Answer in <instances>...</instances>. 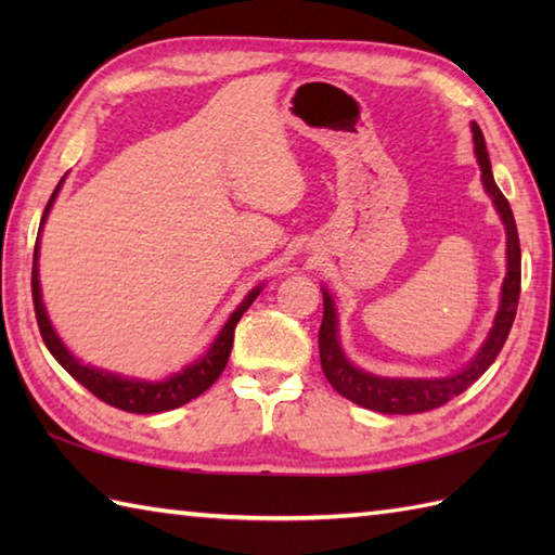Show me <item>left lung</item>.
Instances as JSON below:
<instances>
[{"instance_id":"1","label":"left lung","mask_w":555,"mask_h":555,"mask_svg":"<svg viewBox=\"0 0 555 555\" xmlns=\"http://www.w3.org/2000/svg\"><path fill=\"white\" fill-rule=\"evenodd\" d=\"M473 140L475 155L481 169V183H485V191L493 199V207L499 209V215L505 223V235H508V250H505L508 253V274L503 279L496 320H493L485 346H481L477 356L467 362L465 370H460L451 376H441V379H388V376H376L358 370L356 364L348 362L346 352L340 350L338 344V317L334 300L326 291H322L324 317L320 326V360L324 376L340 396L362 408L384 412V415H415V412L441 408L448 400L473 386L479 376L491 367V362L499 358L505 338L511 334V326L517 312V300H520V238H517V227L508 199H505L501 188L493 181L485 133H481V128L475 121Z\"/></svg>"}]
</instances>
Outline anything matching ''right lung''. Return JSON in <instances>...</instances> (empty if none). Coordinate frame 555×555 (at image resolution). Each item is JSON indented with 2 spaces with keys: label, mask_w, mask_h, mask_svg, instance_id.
I'll return each mask as SVG.
<instances>
[{
  "label": "right lung",
  "mask_w": 555,
  "mask_h": 555,
  "mask_svg": "<svg viewBox=\"0 0 555 555\" xmlns=\"http://www.w3.org/2000/svg\"><path fill=\"white\" fill-rule=\"evenodd\" d=\"M62 183H64V179L59 181V185L54 188V193L50 197V203H47V207H44L38 235L42 233L44 219H47V215H50V209L54 205V199L59 195V188H62ZM38 245H40V238H38V243H35V253H33V284L30 286H33L35 317H38V326H40V334H42L47 350H50L54 360L62 364V367L70 376H74L78 384L86 386L92 396H98L107 405H114V408L126 410V412H135V415H152V412L181 408L185 403H191V400L197 398L199 393H205L207 388L219 379V374L223 372V367H227L231 348H233L235 324L241 322L243 312L250 308L255 298L259 296V291H262V286H257V288L247 293L245 300L238 305V310H235L229 317V322L223 324L219 336L215 338V344L209 346L205 356L195 360L193 364H188V367L181 370L179 374H173L164 382L126 379V376L102 372V370L82 364L80 360L70 356L68 348L62 344V338L56 336L50 317H47L44 305H42V291H40V279H38Z\"/></svg>",
  "instance_id": "obj_1"
}]
</instances>
